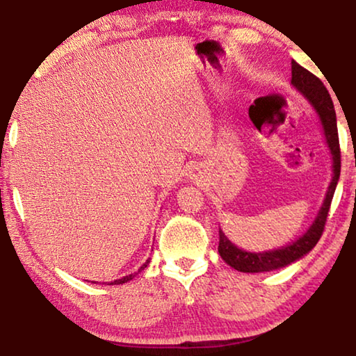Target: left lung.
Wrapping results in <instances>:
<instances>
[{"mask_svg":"<svg viewBox=\"0 0 356 356\" xmlns=\"http://www.w3.org/2000/svg\"><path fill=\"white\" fill-rule=\"evenodd\" d=\"M292 83L297 87L305 97L309 99L316 113L319 114L321 124L324 127V135H326L330 154H332V168H334V177L330 180L329 190L326 193V200H324L321 209H319L316 219H314L313 226L308 229V232L300 237L297 242L287 247L273 250V252L264 253H250L243 252L235 247V245L227 240L222 230H219V254L226 261L230 268L237 269L240 273H264L273 271V269H279L287 266V264L297 261L302 257H305L318 240L321 238L326 227L327 214L330 208V202H332L335 187H337L339 176H340V145H339V134H337V119H335V109L334 103L330 99V95L324 83L319 80L314 74H312L307 69L300 66L298 63L292 61Z\"/></svg>","mask_w":356,"mask_h":356,"instance_id":"left-lung-1","label":"left lung"}]
</instances>
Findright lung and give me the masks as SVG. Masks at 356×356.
<instances>
[{"instance_id": "right-lung-1", "label": "right lung", "mask_w": 356, "mask_h": 356, "mask_svg": "<svg viewBox=\"0 0 356 356\" xmlns=\"http://www.w3.org/2000/svg\"><path fill=\"white\" fill-rule=\"evenodd\" d=\"M148 263H149V261H147V263H145V264H143V266L138 269V273H140V271H142V269H143V268H147V264H148ZM138 273L129 274V276H126V277H122V279H118V280H114V282H111V284H124V282H127V280H130V279H132V277L135 276V274H138Z\"/></svg>"}]
</instances>
